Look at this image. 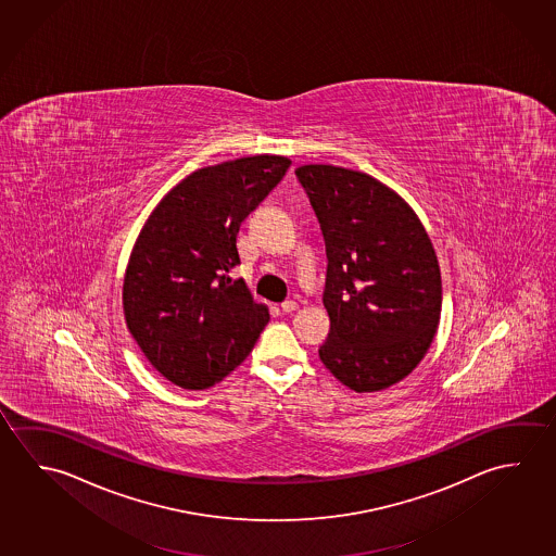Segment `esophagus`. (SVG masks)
Returning <instances> with one entry per match:
<instances>
[{
  "label": "esophagus",
  "instance_id": "1",
  "mask_svg": "<svg viewBox=\"0 0 556 556\" xmlns=\"http://www.w3.org/2000/svg\"><path fill=\"white\" fill-rule=\"evenodd\" d=\"M296 308H299V304H296L294 301H285L281 304L282 312H292L296 311Z\"/></svg>",
  "mask_w": 556,
  "mask_h": 556
}]
</instances>
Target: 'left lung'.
Instances as JSON below:
<instances>
[{
	"instance_id": "1",
	"label": "left lung",
	"mask_w": 556,
	"mask_h": 556,
	"mask_svg": "<svg viewBox=\"0 0 556 556\" xmlns=\"http://www.w3.org/2000/svg\"><path fill=\"white\" fill-rule=\"evenodd\" d=\"M296 177L320 220L330 316L320 361L341 384L377 392L406 379L441 316L438 255L414 208L369 174L308 164Z\"/></svg>"
}]
</instances>
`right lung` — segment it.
Instances as JSON below:
<instances>
[{"label":"right lung","mask_w":556,"mask_h":556,"mask_svg":"<svg viewBox=\"0 0 556 556\" xmlns=\"http://www.w3.org/2000/svg\"><path fill=\"white\" fill-rule=\"evenodd\" d=\"M291 160L238 157L201 167L157 203L138 235L123 282L128 330L152 367L187 390L213 387L254 350L269 311L254 301L236 236Z\"/></svg>","instance_id":"right-lung-1"}]
</instances>
